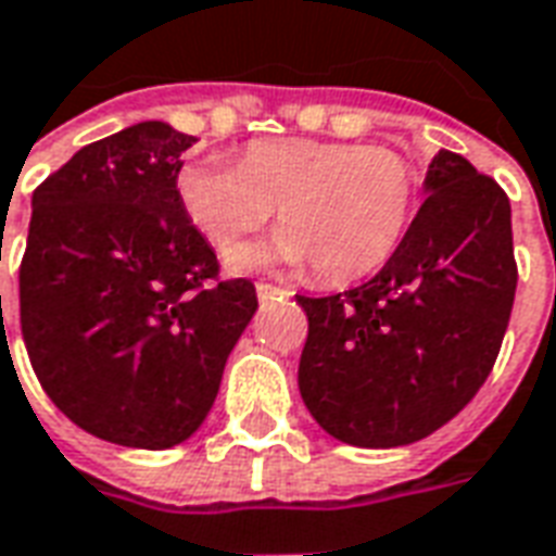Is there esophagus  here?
<instances>
[{"label": "esophagus", "instance_id": "1", "mask_svg": "<svg viewBox=\"0 0 556 556\" xmlns=\"http://www.w3.org/2000/svg\"><path fill=\"white\" fill-rule=\"evenodd\" d=\"M257 296H260V302H266V299L290 296V290H281V287H275V285H266V281H260V285H257Z\"/></svg>", "mask_w": 556, "mask_h": 556}]
</instances>
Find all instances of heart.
Here are the masks:
<instances>
[{
    "instance_id": "b5f03b06",
    "label": "heart",
    "mask_w": 556,
    "mask_h": 556,
    "mask_svg": "<svg viewBox=\"0 0 556 556\" xmlns=\"http://www.w3.org/2000/svg\"><path fill=\"white\" fill-rule=\"evenodd\" d=\"M176 191L185 215L212 245L257 233L278 206L281 233L230 251L233 269L314 266L326 285H350L380 269L407 233L416 170L389 146L344 140H254L239 164H182Z\"/></svg>"
}]
</instances>
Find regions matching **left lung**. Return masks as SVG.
Returning a JSON list of instances; mask_svg holds the SVG:
<instances>
[{
    "label": "left lung",
    "instance_id": "1",
    "mask_svg": "<svg viewBox=\"0 0 556 556\" xmlns=\"http://www.w3.org/2000/svg\"><path fill=\"white\" fill-rule=\"evenodd\" d=\"M518 285L511 208L491 176L440 149L425 203L371 281L296 296L308 314L299 392L326 434L416 443L458 416L494 368Z\"/></svg>",
    "mask_w": 556,
    "mask_h": 556
}]
</instances>
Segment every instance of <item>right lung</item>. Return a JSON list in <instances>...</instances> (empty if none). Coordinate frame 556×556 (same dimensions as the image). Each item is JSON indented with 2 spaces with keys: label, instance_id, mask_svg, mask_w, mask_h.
<instances>
[{
  "label": "right lung",
  "instance_id": "add662e5",
  "mask_svg": "<svg viewBox=\"0 0 556 556\" xmlns=\"http://www.w3.org/2000/svg\"><path fill=\"white\" fill-rule=\"evenodd\" d=\"M197 137L167 122L110 134L35 188L20 329L50 401L108 443L170 448L215 404L257 311L176 191Z\"/></svg>",
  "mask_w": 556,
  "mask_h": 556
}]
</instances>
